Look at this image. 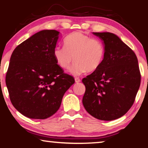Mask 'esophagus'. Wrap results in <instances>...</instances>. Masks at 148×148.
<instances>
[{
  "instance_id": "obj_1",
  "label": "esophagus",
  "mask_w": 148,
  "mask_h": 148,
  "mask_svg": "<svg viewBox=\"0 0 148 148\" xmlns=\"http://www.w3.org/2000/svg\"><path fill=\"white\" fill-rule=\"evenodd\" d=\"M75 82H76V83H79V82H81V79H80L79 77H75Z\"/></svg>"
}]
</instances>
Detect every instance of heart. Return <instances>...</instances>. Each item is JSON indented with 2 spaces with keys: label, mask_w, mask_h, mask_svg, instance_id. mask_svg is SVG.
Here are the masks:
<instances>
[{
  "label": "heart",
  "mask_w": 148,
  "mask_h": 148,
  "mask_svg": "<svg viewBox=\"0 0 148 148\" xmlns=\"http://www.w3.org/2000/svg\"><path fill=\"white\" fill-rule=\"evenodd\" d=\"M64 47H56L53 57L63 70H69L74 61L71 73L77 76L94 72L101 66L104 56V47L98 39L92 38L82 32H74L64 40Z\"/></svg>",
  "instance_id": "b5f03b06"
}]
</instances>
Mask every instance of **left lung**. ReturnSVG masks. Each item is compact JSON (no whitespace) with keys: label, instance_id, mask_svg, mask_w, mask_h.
Here are the masks:
<instances>
[{"label":"left lung","instance_id":"1","mask_svg":"<svg viewBox=\"0 0 148 148\" xmlns=\"http://www.w3.org/2000/svg\"><path fill=\"white\" fill-rule=\"evenodd\" d=\"M104 42V56L97 71L82 79L84 106L95 118L112 121L123 116L133 104L141 82L134 52L110 32H93Z\"/></svg>","mask_w":148,"mask_h":148}]
</instances>
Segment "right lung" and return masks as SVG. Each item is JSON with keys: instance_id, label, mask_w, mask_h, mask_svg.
Masks as SVG:
<instances>
[{"instance_id": "obj_1", "label": "right lung", "mask_w": 148, "mask_h": 148, "mask_svg": "<svg viewBox=\"0 0 148 148\" xmlns=\"http://www.w3.org/2000/svg\"><path fill=\"white\" fill-rule=\"evenodd\" d=\"M59 32L43 30L18 45L6 76L12 104L29 118L44 119L56 113L75 80L53 57Z\"/></svg>"}]
</instances>
